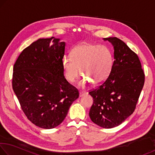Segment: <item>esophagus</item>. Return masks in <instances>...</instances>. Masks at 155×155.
<instances>
[{
    "mask_svg": "<svg viewBox=\"0 0 155 155\" xmlns=\"http://www.w3.org/2000/svg\"><path fill=\"white\" fill-rule=\"evenodd\" d=\"M85 94H87V93H86L85 91H80V92H79V96L80 97H82L83 96H85Z\"/></svg>",
    "mask_w": 155,
    "mask_h": 155,
    "instance_id": "1",
    "label": "esophagus"
}]
</instances>
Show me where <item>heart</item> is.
<instances>
[{
    "label": "heart",
    "mask_w": 155,
    "mask_h": 155,
    "mask_svg": "<svg viewBox=\"0 0 155 155\" xmlns=\"http://www.w3.org/2000/svg\"><path fill=\"white\" fill-rule=\"evenodd\" d=\"M114 58L109 48L105 46L83 43L75 46L71 51V58L65 56L61 66L65 78L74 82L81 74L84 78L80 85L91 82L94 85H101L107 80L111 72Z\"/></svg>",
    "instance_id": "obj_1"
}]
</instances>
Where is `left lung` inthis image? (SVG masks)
Returning <instances> with one entry per match:
<instances>
[{
  "mask_svg": "<svg viewBox=\"0 0 155 155\" xmlns=\"http://www.w3.org/2000/svg\"><path fill=\"white\" fill-rule=\"evenodd\" d=\"M112 44L114 61L104 83L89 94L94 103L90 119L99 127H117L135 111L143 87L145 75L139 57L124 41L117 38H103Z\"/></svg>",
  "mask_w": 155,
  "mask_h": 155,
  "instance_id": "8db88e82",
  "label": "left lung"
}]
</instances>
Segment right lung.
I'll return each mask as SVG.
<instances>
[{
    "label": "right lung",
    "mask_w": 155,
    "mask_h": 155,
    "mask_svg": "<svg viewBox=\"0 0 155 155\" xmlns=\"http://www.w3.org/2000/svg\"><path fill=\"white\" fill-rule=\"evenodd\" d=\"M65 43L39 39L22 51L14 65L12 87L26 116L51 129L64 121L79 93L65 79L61 66Z\"/></svg>",
    "instance_id": "obj_1"
}]
</instances>
